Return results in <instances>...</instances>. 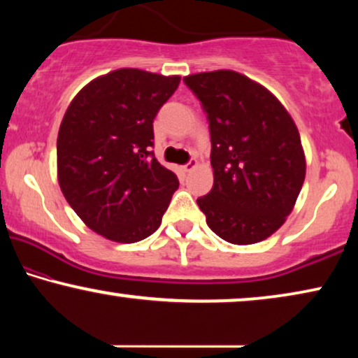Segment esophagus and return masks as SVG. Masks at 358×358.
Listing matches in <instances>:
<instances>
[{"mask_svg":"<svg viewBox=\"0 0 358 358\" xmlns=\"http://www.w3.org/2000/svg\"><path fill=\"white\" fill-rule=\"evenodd\" d=\"M197 166H199V163H197V159H190V161H189V163L184 166V171H185V173H190V171H194L195 168H197Z\"/></svg>","mask_w":358,"mask_h":358,"instance_id":"esophagus-1","label":"esophagus"}]
</instances>
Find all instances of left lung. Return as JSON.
Masks as SVG:
<instances>
[{"label": "left lung", "instance_id": "left-lung-1", "mask_svg": "<svg viewBox=\"0 0 358 358\" xmlns=\"http://www.w3.org/2000/svg\"><path fill=\"white\" fill-rule=\"evenodd\" d=\"M185 85L207 112L213 187L197 199L207 224L231 244L272 236L292 213L306 159L292 115L267 87L233 70L195 73Z\"/></svg>", "mask_w": 358, "mask_h": 358}]
</instances>
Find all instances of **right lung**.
<instances>
[{
	"mask_svg": "<svg viewBox=\"0 0 358 358\" xmlns=\"http://www.w3.org/2000/svg\"><path fill=\"white\" fill-rule=\"evenodd\" d=\"M180 76L120 68L83 87L57 138V178L87 228L115 243H136L159 228L179 187L153 156V120Z\"/></svg>",
	"mask_w": 358,
	"mask_h": 358,
	"instance_id": "add662e5",
	"label": "right lung"
}]
</instances>
